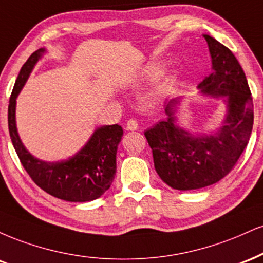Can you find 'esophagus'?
Instances as JSON below:
<instances>
[{"instance_id":"34e87169","label":"esophagus","mask_w":263,"mask_h":263,"mask_svg":"<svg viewBox=\"0 0 263 263\" xmlns=\"http://www.w3.org/2000/svg\"><path fill=\"white\" fill-rule=\"evenodd\" d=\"M138 129V122L135 119H129L126 122V130H137Z\"/></svg>"}]
</instances>
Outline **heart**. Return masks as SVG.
<instances>
[{
	"instance_id": "obj_1",
	"label": "heart",
	"mask_w": 263,
	"mask_h": 263,
	"mask_svg": "<svg viewBox=\"0 0 263 263\" xmlns=\"http://www.w3.org/2000/svg\"><path fill=\"white\" fill-rule=\"evenodd\" d=\"M156 71H157L156 66H149L146 70H145V75H146L147 77H151V76L155 75Z\"/></svg>"
}]
</instances>
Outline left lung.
Listing matches in <instances>:
<instances>
[{
    "label": "left lung",
    "instance_id": "obj_1",
    "mask_svg": "<svg viewBox=\"0 0 263 263\" xmlns=\"http://www.w3.org/2000/svg\"><path fill=\"white\" fill-rule=\"evenodd\" d=\"M212 73L198 85L200 93L223 97L227 114L217 133L194 137L176 124L181 97L165 102L167 118L144 133L160 178L178 191L198 190L224 178L248 146L254 125V104L245 72L230 49L204 34Z\"/></svg>",
    "mask_w": 263,
    "mask_h": 263
}]
</instances>
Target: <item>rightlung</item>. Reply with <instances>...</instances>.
<instances>
[{
  "label": "right lung",
  "mask_w": 263,
  "mask_h": 263,
  "mask_svg": "<svg viewBox=\"0 0 263 263\" xmlns=\"http://www.w3.org/2000/svg\"><path fill=\"white\" fill-rule=\"evenodd\" d=\"M45 49L34 51L15 80L8 104V130L15 153L30 178L50 196L67 202H89L100 198L110 187L117 171V149L123 137L118 124L95 130L87 144L67 160L48 162L36 159L24 147L15 125V98Z\"/></svg>",
  "instance_id": "add662e5"
}]
</instances>
